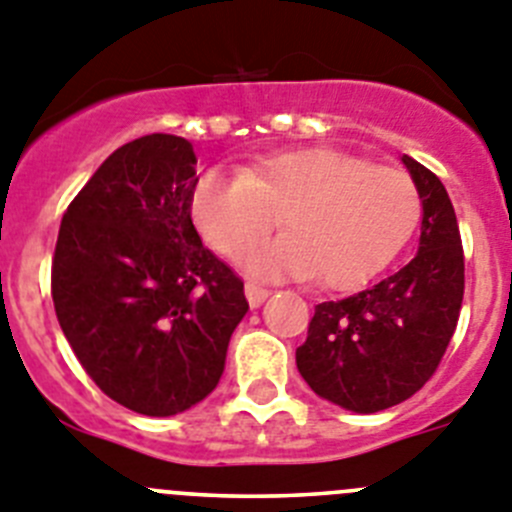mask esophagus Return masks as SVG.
<instances>
[{
	"instance_id": "esophagus-1",
	"label": "esophagus",
	"mask_w": 512,
	"mask_h": 512,
	"mask_svg": "<svg viewBox=\"0 0 512 512\" xmlns=\"http://www.w3.org/2000/svg\"><path fill=\"white\" fill-rule=\"evenodd\" d=\"M269 295L271 292L266 287H259V284H253V282L246 284V300L251 307H261Z\"/></svg>"
}]
</instances>
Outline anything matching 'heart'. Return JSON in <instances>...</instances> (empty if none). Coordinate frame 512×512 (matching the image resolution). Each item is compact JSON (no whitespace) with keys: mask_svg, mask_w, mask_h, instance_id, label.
Returning a JSON list of instances; mask_svg holds the SVG:
<instances>
[{"mask_svg":"<svg viewBox=\"0 0 512 512\" xmlns=\"http://www.w3.org/2000/svg\"><path fill=\"white\" fill-rule=\"evenodd\" d=\"M192 223L228 259H238L285 215L292 234L243 257L259 279L315 277L330 289L372 279L408 241L420 197L392 166L366 164L338 148H300L246 166L207 171L192 189Z\"/></svg>","mask_w":512,"mask_h":512,"instance_id":"obj_1","label":"heart"}]
</instances>
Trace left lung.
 <instances>
[{
    "label": "left lung",
    "instance_id": "8db88e82",
    "mask_svg": "<svg viewBox=\"0 0 512 512\" xmlns=\"http://www.w3.org/2000/svg\"><path fill=\"white\" fill-rule=\"evenodd\" d=\"M418 189V253L392 277L315 305L297 369L310 390L354 413L413 397L441 364L464 300V251L449 192L433 171L402 156Z\"/></svg>",
    "mask_w": 512,
    "mask_h": 512
}]
</instances>
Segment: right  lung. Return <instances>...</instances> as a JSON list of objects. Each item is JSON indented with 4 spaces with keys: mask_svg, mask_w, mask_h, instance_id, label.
<instances>
[{
    "mask_svg": "<svg viewBox=\"0 0 512 512\" xmlns=\"http://www.w3.org/2000/svg\"><path fill=\"white\" fill-rule=\"evenodd\" d=\"M197 156L153 133L117 148L58 230L51 292L84 372L122 408L151 418L205 400L248 312L243 282L192 223Z\"/></svg>",
    "mask_w": 512,
    "mask_h": 512,
    "instance_id": "obj_1",
    "label": "right lung"
}]
</instances>
